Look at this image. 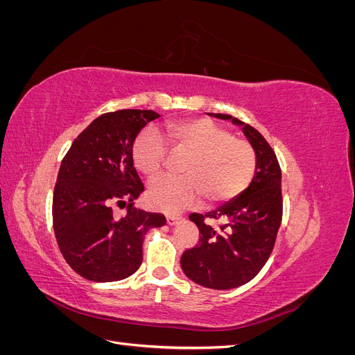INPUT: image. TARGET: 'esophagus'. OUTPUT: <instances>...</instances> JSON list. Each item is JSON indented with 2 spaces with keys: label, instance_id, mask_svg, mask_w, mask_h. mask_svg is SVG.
Listing matches in <instances>:
<instances>
[{
  "label": "esophagus",
  "instance_id": "obj_1",
  "mask_svg": "<svg viewBox=\"0 0 355 355\" xmlns=\"http://www.w3.org/2000/svg\"><path fill=\"white\" fill-rule=\"evenodd\" d=\"M179 219H180V216H175V214H167L166 216V220L168 225H175Z\"/></svg>",
  "mask_w": 355,
  "mask_h": 355
}]
</instances>
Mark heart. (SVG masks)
I'll return each mask as SVG.
<instances>
[{
	"label": "heart",
	"instance_id": "obj_1",
	"mask_svg": "<svg viewBox=\"0 0 355 355\" xmlns=\"http://www.w3.org/2000/svg\"><path fill=\"white\" fill-rule=\"evenodd\" d=\"M168 146L182 161L179 179H163L148 191L149 206L167 213L191 207L204 196L219 204L240 196L256 170L253 146L207 118L170 121L166 125ZM168 157L164 139L146 127L135 139L132 158L136 170L148 180L163 175Z\"/></svg>",
	"mask_w": 355,
	"mask_h": 355
}]
</instances>
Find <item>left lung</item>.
Masks as SVG:
<instances>
[{"mask_svg": "<svg viewBox=\"0 0 355 355\" xmlns=\"http://www.w3.org/2000/svg\"><path fill=\"white\" fill-rule=\"evenodd\" d=\"M216 116L241 125L256 153V173L235 200L206 214H189L200 239L182 254L180 266L200 286L228 290L249 283L272 253L283 218L282 168L274 149L254 127L227 114ZM210 220L223 223L216 227Z\"/></svg>", "mask_w": 355, "mask_h": 355, "instance_id": "obj_1", "label": "left lung"}]
</instances>
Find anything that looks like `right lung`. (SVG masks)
<instances>
[{
	"instance_id": "add662e5",
	"label": "right lung",
	"mask_w": 355,
	"mask_h": 355,
	"mask_svg": "<svg viewBox=\"0 0 355 355\" xmlns=\"http://www.w3.org/2000/svg\"><path fill=\"white\" fill-rule=\"evenodd\" d=\"M159 114L151 110L106 112L77 136L63 157L53 192V230L62 256L90 282H118L142 263L145 234L163 227L164 214L135 207L145 189L133 166L137 133ZM116 205L126 209L113 216Z\"/></svg>"
}]
</instances>
